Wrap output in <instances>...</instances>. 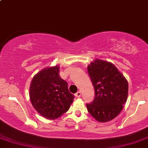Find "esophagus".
Masks as SVG:
<instances>
[{"label": "esophagus", "mask_w": 148, "mask_h": 148, "mask_svg": "<svg viewBox=\"0 0 148 148\" xmlns=\"http://www.w3.org/2000/svg\"><path fill=\"white\" fill-rule=\"evenodd\" d=\"M80 96H81V92L80 91H78L77 93L75 94V97H80Z\"/></svg>", "instance_id": "obj_1"}]
</instances>
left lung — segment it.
Listing matches in <instances>:
<instances>
[{"label": "left lung", "instance_id": "1", "mask_svg": "<svg viewBox=\"0 0 148 148\" xmlns=\"http://www.w3.org/2000/svg\"><path fill=\"white\" fill-rule=\"evenodd\" d=\"M95 88V99L87 104L88 112L99 122L119 115L128 98V83L118 68L109 62L96 59L87 67Z\"/></svg>", "mask_w": 148, "mask_h": 148}]
</instances>
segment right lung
<instances>
[{
    "label": "right lung",
    "mask_w": 148,
    "mask_h": 148,
    "mask_svg": "<svg viewBox=\"0 0 148 148\" xmlns=\"http://www.w3.org/2000/svg\"><path fill=\"white\" fill-rule=\"evenodd\" d=\"M58 73L59 66L46 68L34 76L30 84L32 104L39 114L50 120L67 112L75 98Z\"/></svg>",
    "instance_id": "add662e5"
}]
</instances>
